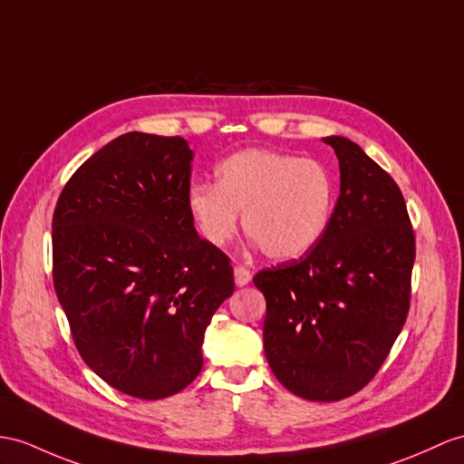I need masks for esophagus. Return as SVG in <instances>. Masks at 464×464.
<instances>
[{
    "mask_svg": "<svg viewBox=\"0 0 464 464\" xmlns=\"http://www.w3.org/2000/svg\"><path fill=\"white\" fill-rule=\"evenodd\" d=\"M234 281H236V285H238V287H244V285L250 284V281H252L250 269H246L244 266H236L234 267Z\"/></svg>",
    "mask_w": 464,
    "mask_h": 464,
    "instance_id": "34e87169",
    "label": "esophagus"
}]
</instances>
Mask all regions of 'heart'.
Wrapping results in <instances>:
<instances>
[{
  "label": "heart",
  "instance_id": "heart-1",
  "mask_svg": "<svg viewBox=\"0 0 464 464\" xmlns=\"http://www.w3.org/2000/svg\"><path fill=\"white\" fill-rule=\"evenodd\" d=\"M217 185L188 188L187 205L205 242L228 244L244 232L274 259L309 254L333 222L336 187L323 163L269 150H244L214 169Z\"/></svg>",
  "mask_w": 464,
  "mask_h": 464
}]
</instances>
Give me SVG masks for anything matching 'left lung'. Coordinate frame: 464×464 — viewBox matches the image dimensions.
I'll return each instance as SVG.
<instances>
[{
  "label": "left lung",
  "instance_id": "left-lung-1",
  "mask_svg": "<svg viewBox=\"0 0 464 464\" xmlns=\"http://www.w3.org/2000/svg\"><path fill=\"white\" fill-rule=\"evenodd\" d=\"M341 167L324 238L304 257L262 269L264 350L284 386L311 401L362 390L390 354L410 311L415 236L395 180L362 147L323 138Z\"/></svg>",
  "mask_w": 464,
  "mask_h": 464
}]
</instances>
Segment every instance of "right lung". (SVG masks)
<instances>
[{
  "label": "right lung",
  "instance_id": "1",
  "mask_svg": "<svg viewBox=\"0 0 464 464\" xmlns=\"http://www.w3.org/2000/svg\"><path fill=\"white\" fill-rule=\"evenodd\" d=\"M183 138L123 133L76 169L53 214V281L74 344L121 393L163 400L202 370L230 259L197 234Z\"/></svg>",
  "mask_w": 464,
  "mask_h": 464
}]
</instances>
